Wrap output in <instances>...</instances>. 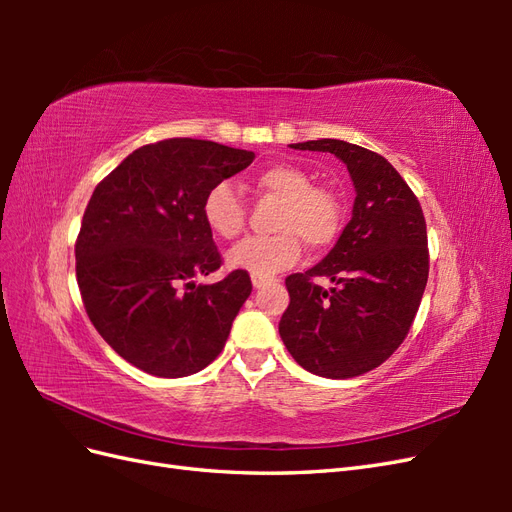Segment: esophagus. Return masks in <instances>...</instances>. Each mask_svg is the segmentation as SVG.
Wrapping results in <instances>:
<instances>
[{
  "label": "esophagus",
  "instance_id": "esophagus-1",
  "mask_svg": "<svg viewBox=\"0 0 512 512\" xmlns=\"http://www.w3.org/2000/svg\"><path fill=\"white\" fill-rule=\"evenodd\" d=\"M273 282H275L273 277H260V275H254V277H252V284H254L256 290L265 288V286H269V284H273Z\"/></svg>",
  "mask_w": 512,
  "mask_h": 512
}]
</instances>
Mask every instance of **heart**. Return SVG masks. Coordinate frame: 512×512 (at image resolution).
Returning <instances> with one entry per match:
<instances>
[{"label": "heart", "mask_w": 512, "mask_h": 512, "mask_svg": "<svg viewBox=\"0 0 512 512\" xmlns=\"http://www.w3.org/2000/svg\"><path fill=\"white\" fill-rule=\"evenodd\" d=\"M256 188L280 200L273 218L277 232L232 247L228 252L232 269L269 277L299 260L301 241L309 250H324L337 239L344 224L342 198L327 185H314L305 168L288 162L271 164L256 175ZM200 211L207 228L220 239H235L245 228L247 211L230 181L211 185Z\"/></svg>", "instance_id": "b5f03b06"}]
</instances>
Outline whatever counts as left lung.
Returning <instances> with one entry per match:
<instances>
[{"label":"left lung","instance_id":"8db88e82","mask_svg":"<svg viewBox=\"0 0 512 512\" xmlns=\"http://www.w3.org/2000/svg\"><path fill=\"white\" fill-rule=\"evenodd\" d=\"M290 147L337 156L356 198L333 250L316 267L286 277L282 342L316 376H361L401 346L421 305L429 275L425 215L404 177L378 153L337 138ZM318 279L334 286L322 289Z\"/></svg>","mask_w":512,"mask_h":512}]
</instances>
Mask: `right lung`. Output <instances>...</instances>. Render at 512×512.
Here are the masks:
<instances>
[{"label":"right lung","mask_w":512,"mask_h":512,"mask_svg":"<svg viewBox=\"0 0 512 512\" xmlns=\"http://www.w3.org/2000/svg\"><path fill=\"white\" fill-rule=\"evenodd\" d=\"M254 151L168 138L132 151L91 194L76 237V282L96 331L158 378L205 369L252 292L247 271L196 284L222 256L203 198L254 162Z\"/></svg>","instance_id":"right-lung-1"}]
</instances>
